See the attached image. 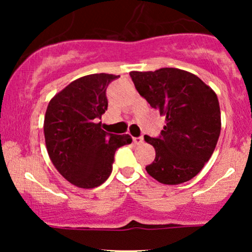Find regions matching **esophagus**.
Masks as SVG:
<instances>
[{"instance_id": "obj_1", "label": "esophagus", "mask_w": 252, "mask_h": 252, "mask_svg": "<svg viewBox=\"0 0 252 252\" xmlns=\"http://www.w3.org/2000/svg\"><path fill=\"white\" fill-rule=\"evenodd\" d=\"M132 141H134L135 144H142L144 142V138L143 136H138V137L132 138Z\"/></svg>"}]
</instances>
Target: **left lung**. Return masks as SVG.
Wrapping results in <instances>:
<instances>
[{
    "mask_svg": "<svg viewBox=\"0 0 252 252\" xmlns=\"http://www.w3.org/2000/svg\"><path fill=\"white\" fill-rule=\"evenodd\" d=\"M130 77L138 94L166 116L160 136H144L156 153L147 173L164 185L193 179L210 160L220 135V108L215 91L200 78L179 68L132 71Z\"/></svg>",
    "mask_w": 252,
    "mask_h": 252,
    "instance_id": "8db88e82",
    "label": "left lung"
}]
</instances>
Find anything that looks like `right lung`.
I'll list each match as a JSON object with an SVG mask.
<instances>
[{"label":"right lung","instance_id":"add662e5","mask_svg":"<svg viewBox=\"0 0 252 252\" xmlns=\"http://www.w3.org/2000/svg\"><path fill=\"white\" fill-rule=\"evenodd\" d=\"M120 76L94 73L72 82L48 104L43 122L46 147L54 167L80 189L100 186L112 172L115 153L131 143L129 135L102 129L108 110L106 88Z\"/></svg>","mask_w":252,"mask_h":252}]
</instances>
